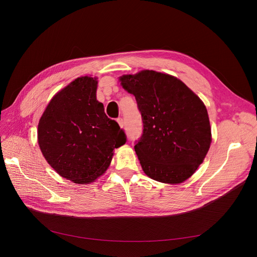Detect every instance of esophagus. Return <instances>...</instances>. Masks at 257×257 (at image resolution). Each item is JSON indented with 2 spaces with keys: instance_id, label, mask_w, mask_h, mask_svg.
Here are the masks:
<instances>
[{
  "instance_id": "obj_1",
  "label": "esophagus",
  "mask_w": 257,
  "mask_h": 257,
  "mask_svg": "<svg viewBox=\"0 0 257 257\" xmlns=\"http://www.w3.org/2000/svg\"><path fill=\"white\" fill-rule=\"evenodd\" d=\"M116 122L119 123V125H120V127H121V128H123V127H124V120H123L122 118H119L118 120H116Z\"/></svg>"
}]
</instances>
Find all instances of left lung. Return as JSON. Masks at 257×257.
I'll return each instance as SVG.
<instances>
[{
  "instance_id": "1",
  "label": "left lung",
  "mask_w": 257,
  "mask_h": 257,
  "mask_svg": "<svg viewBox=\"0 0 257 257\" xmlns=\"http://www.w3.org/2000/svg\"><path fill=\"white\" fill-rule=\"evenodd\" d=\"M135 96L144 130L134 147L145 173L154 180L176 184L202 164L211 128L203 101L177 78L155 71L120 77Z\"/></svg>"
}]
</instances>
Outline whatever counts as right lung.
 <instances>
[{"mask_svg":"<svg viewBox=\"0 0 257 257\" xmlns=\"http://www.w3.org/2000/svg\"><path fill=\"white\" fill-rule=\"evenodd\" d=\"M96 78L81 77L51 99L38 125V143L49 165L62 177L94 181L110 164L126 134L96 99Z\"/></svg>","mask_w":257,"mask_h":257,"instance_id":"1","label":"right lung"}]
</instances>
